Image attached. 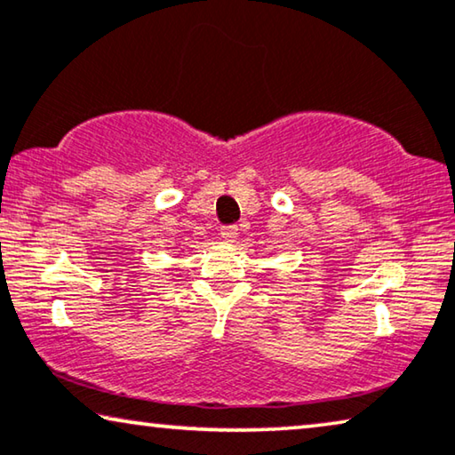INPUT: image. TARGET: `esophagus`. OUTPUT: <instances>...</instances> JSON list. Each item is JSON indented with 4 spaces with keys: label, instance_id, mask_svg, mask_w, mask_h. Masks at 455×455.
Instances as JSON below:
<instances>
[{
    "label": "esophagus",
    "instance_id": "34e87169",
    "mask_svg": "<svg viewBox=\"0 0 455 455\" xmlns=\"http://www.w3.org/2000/svg\"><path fill=\"white\" fill-rule=\"evenodd\" d=\"M221 237L226 242H235L237 237V228L235 226H229V228H221Z\"/></svg>",
    "mask_w": 455,
    "mask_h": 455
}]
</instances>
